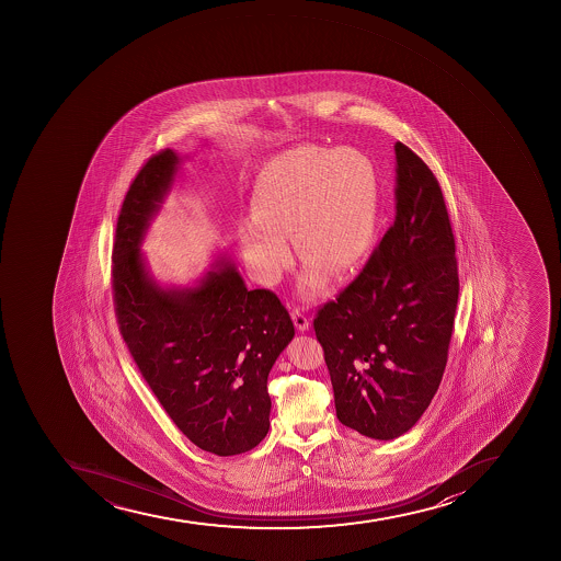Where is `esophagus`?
<instances>
[{
  "instance_id": "obj_1",
  "label": "esophagus",
  "mask_w": 561,
  "mask_h": 561,
  "mask_svg": "<svg viewBox=\"0 0 561 561\" xmlns=\"http://www.w3.org/2000/svg\"><path fill=\"white\" fill-rule=\"evenodd\" d=\"M293 321L299 332H307L308 327H310V319L307 318V313L302 312L301 308H294Z\"/></svg>"
}]
</instances>
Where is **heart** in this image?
Wrapping results in <instances>:
<instances>
[{"mask_svg":"<svg viewBox=\"0 0 561 561\" xmlns=\"http://www.w3.org/2000/svg\"><path fill=\"white\" fill-rule=\"evenodd\" d=\"M253 215L239 226L249 268L263 285H276L293 265L287 234L307 260L305 296H318L324 268L343 276L358 267L377 243L380 179L357 149L299 145L271 159L256 175Z\"/></svg>","mask_w":561,"mask_h":561,"instance_id":"b5f03b06","label":"heart"}]
</instances>
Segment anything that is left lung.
I'll list each match as a JSON object with an SVG mask.
<instances>
[{
    "label": "left lung",
    "mask_w": 561,
    "mask_h": 561,
    "mask_svg": "<svg viewBox=\"0 0 561 561\" xmlns=\"http://www.w3.org/2000/svg\"><path fill=\"white\" fill-rule=\"evenodd\" d=\"M397 215L363 273L313 319L339 422L389 442L416 425L445 373L459 276L442 186L397 141Z\"/></svg>",
    "instance_id": "8db88e82"
}]
</instances>
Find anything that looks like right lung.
<instances>
[{"label":"right lung","instance_id":"obj_1","mask_svg":"<svg viewBox=\"0 0 561 561\" xmlns=\"http://www.w3.org/2000/svg\"><path fill=\"white\" fill-rule=\"evenodd\" d=\"M179 164L174 150H161L125 195L113 248L116 319L179 431L215 456H237L267 436V377L293 341L294 324L278 296L249 290L226 254L195 287L163 288L152 278L139 248Z\"/></svg>","mask_w":561,"mask_h":561}]
</instances>
